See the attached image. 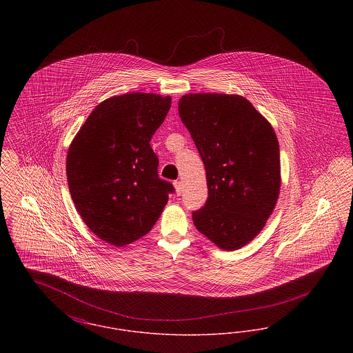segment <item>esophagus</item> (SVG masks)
<instances>
[{
	"label": "esophagus",
	"mask_w": 353,
	"mask_h": 353,
	"mask_svg": "<svg viewBox=\"0 0 353 353\" xmlns=\"http://www.w3.org/2000/svg\"><path fill=\"white\" fill-rule=\"evenodd\" d=\"M173 185H174V189H176V194L180 196L183 193V183L181 181H174Z\"/></svg>",
	"instance_id": "esophagus-1"
}]
</instances>
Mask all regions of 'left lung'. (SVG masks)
<instances>
[{
  "label": "left lung",
  "instance_id": "8db88e82",
  "mask_svg": "<svg viewBox=\"0 0 353 353\" xmlns=\"http://www.w3.org/2000/svg\"><path fill=\"white\" fill-rule=\"evenodd\" d=\"M179 114L206 170L208 200L193 223L219 249H241L263 229L279 197L276 134L241 95L186 94Z\"/></svg>",
  "mask_w": 353,
  "mask_h": 353
}]
</instances>
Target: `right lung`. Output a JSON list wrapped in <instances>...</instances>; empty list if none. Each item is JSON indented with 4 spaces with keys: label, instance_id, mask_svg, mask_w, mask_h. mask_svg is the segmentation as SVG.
Segmentation results:
<instances>
[{
    "label": "right lung",
    "instance_id": "add662e5",
    "mask_svg": "<svg viewBox=\"0 0 353 353\" xmlns=\"http://www.w3.org/2000/svg\"><path fill=\"white\" fill-rule=\"evenodd\" d=\"M170 97L132 92L98 104L70 144L68 189L84 223L101 239L125 246L147 234L173 185L157 173L152 136Z\"/></svg>",
    "mask_w": 353,
    "mask_h": 353
}]
</instances>
